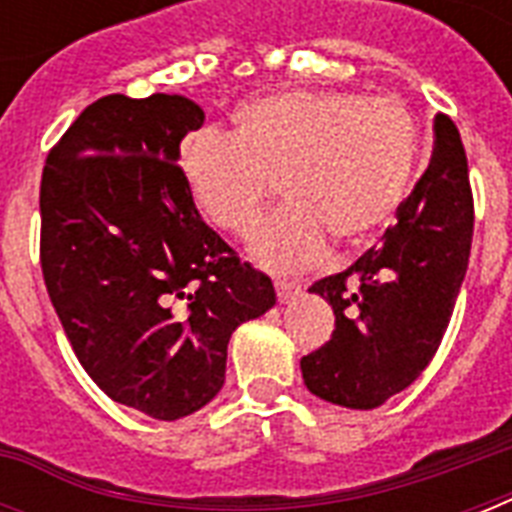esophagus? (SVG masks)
Masks as SVG:
<instances>
[{
	"mask_svg": "<svg viewBox=\"0 0 512 512\" xmlns=\"http://www.w3.org/2000/svg\"><path fill=\"white\" fill-rule=\"evenodd\" d=\"M297 292H300V287L292 284V281H276V297H279V303H289Z\"/></svg>",
	"mask_w": 512,
	"mask_h": 512,
	"instance_id": "obj_1",
	"label": "esophagus"
}]
</instances>
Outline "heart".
<instances>
[{"label":"heart","mask_w":512,"mask_h":512,"mask_svg":"<svg viewBox=\"0 0 512 512\" xmlns=\"http://www.w3.org/2000/svg\"><path fill=\"white\" fill-rule=\"evenodd\" d=\"M417 148L414 116L398 100L284 90L239 103L228 135H188L177 164L199 215L239 239L279 183L287 207L260 228L252 255L271 271H300L329 239L361 247L382 231L412 185Z\"/></svg>","instance_id":"heart-1"}]
</instances>
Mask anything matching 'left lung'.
<instances>
[{"mask_svg": "<svg viewBox=\"0 0 512 512\" xmlns=\"http://www.w3.org/2000/svg\"><path fill=\"white\" fill-rule=\"evenodd\" d=\"M473 220L460 130L436 114L428 170L398 207V223L348 271L311 287L335 311L329 342L300 361L313 396L374 409L420 377L452 319L468 271Z\"/></svg>", "mask_w": 512, "mask_h": 512, "instance_id": "1", "label": "left lung"}]
</instances>
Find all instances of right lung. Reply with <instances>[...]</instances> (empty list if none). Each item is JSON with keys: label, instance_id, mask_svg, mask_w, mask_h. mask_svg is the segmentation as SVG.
I'll return each instance as SVG.
<instances>
[{"label": "right lung", "instance_id": "obj_1", "mask_svg": "<svg viewBox=\"0 0 512 512\" xmlns=\"http://www.w3.org/2000/svg\"><path fill=\"white\" fill-rule=\"evenodd\" d=\"M201 124L183 95H106L50 148L39 188V260L68 342L108 398L154 420L209 404L233 329L276 303L185 191L180 140Z\"/></svg>", "mask_w": 512, "mask_h": 512}]
</instances>
